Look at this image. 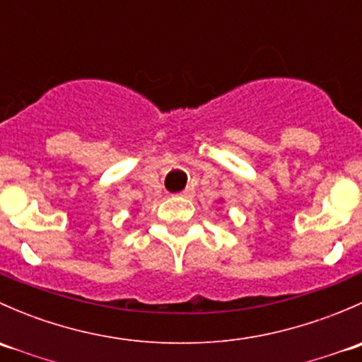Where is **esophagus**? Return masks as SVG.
<instances>
[{"mask_svg":"<svg viewBox=\"0 0 362 362\" xmlns=\"http://www.w3.org/2000/svg\"><path fill=\"white\" fill-rule=\"evenodd\" d=\"M180 196H182V198H192V196H194V191H192L191 187H187V189H184V191L180 192Z\"/></svg>","mask_w":362,"mask_h":362,"instance_id":"obj_1","label":"esophagus"}]
</instances>
